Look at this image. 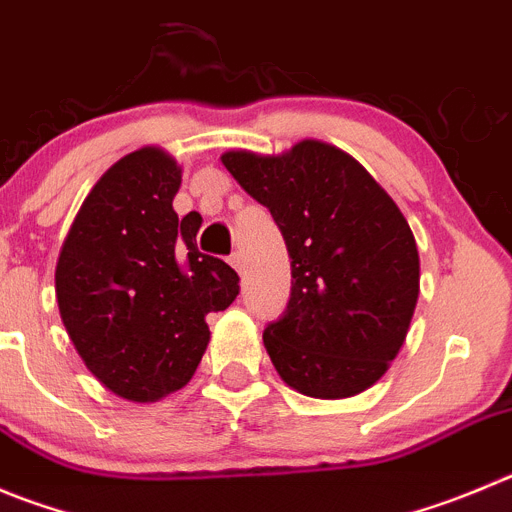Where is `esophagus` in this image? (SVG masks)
<instances>
[{
	"label": "esophagus",
	"instance_id": "esophagus-1",
	"mask_svg": "<svg viewBox=\"0 0 512 512\" xmlns=\"http://www.w3.org/2000/svg\"><path fill=\"white\" fill-rule=\"evenodd\" d=\"M229 265L237 272L245 270V257H242V252H232V255H229Z\"/></svg>",
	"mask_w": 512,
	"mask_h": 512
}]
</instances>
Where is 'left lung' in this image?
<instances>
[{
  "label": "left lung",
  "instance_id": "1",
  "mask_svg": "<svg viewBox=\"0 0 512 512\" xmlns=\"http://www.w3.org/2000/svg\"><path fill=\"white\" fill-rule=\"evenodd\" d=\"M222 164L288 247V308L262 333L280 379L315 399L374 386L419 298L417 242L394 199L353 156L313 138L278 156L227 151Z\"/></svg>",
  "mask_w": 512,
  "mask_h": 512
}]
</instances>
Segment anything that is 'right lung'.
Returning <instances> with one entry per match:
<instances>
[{
	"instance_id": "obj_1",
	"label": "right lung",
	"mask_w": 512,
	"mask_h": 512,
	"mask_svg": "<svg viewBox=\"0 0 512 512\" xmlns=\"http://www.w3.org/2000/svg\"><path fill=\"white\" fill-rule=\"evenodd\" d=\"M181 169L164 148L123 156L90 189L55 267L60 318L90 374L148 404L181 389L209 343L207 313L240 278L197 247V212L179 219Z\"/></svg>"
}]
</instances>
